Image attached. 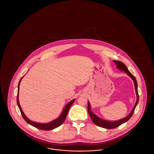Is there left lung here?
<instances>
[{
	"label": "left lung",
	"instance_id": "left-lung-1",
	"mask_svg": "<svg viewBox=\"0 0 154 154\" xmlns=\"http://www.w3.org/2000/svg\"><path fill=\"white\" fill-rule=\"evenodd\" d=\"M113 62L116 64L117 67L120 69V70H123L124 72H125L126 73H128V75L129 76H130L131 78L133 79L134 81V84L135 85V92L137 94V102L135 103V106H134V107L133 108L131 112L129 114V115L126 117L116 121H106V120H104L103 119H100L99 117L97 116L94 113L91 112V108H90V106L88 102V110L89 114L90 115V116L91 117L92 121L93 122L94 124H95L96 125L100 127H102L103 128H106V129H113V128H116L117 127L121 125V124H122L123 123L125 122L126 121H128L131 118V117L132 116V115H133V113L134 112L135 107L138 103L139 100V95L138 93V85H137V80L135 79V77L131 73V72L129 71L128 69L127 68L126 65H125L123 63H122L121 61H119L114 60Z\"/></svg>",
	"mask_w": 154,
	"mask_h": 154
}]
</instances>
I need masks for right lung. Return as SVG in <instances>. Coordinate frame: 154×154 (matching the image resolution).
Segmentation results:
<instances>
[{
  "label": "right lung",
  "mask_w": 154,
  "mask_h": 154,
  "mask_svg": "<svg viewBox=\"0 0 154 154\" xmlns=\"http://www.w3.org/2000/svg\"><path fill=\"white\" fill-rule=\"evenodd\" d=\"M23 77H22L21 79L20 80L19 85H18V92H17V103L19 109H20L21 113V115H22V116L23 117V119L25 120V121H26L29 124L32 125L34 127H35V128H37L38 129H41V130H44V131H51L52 129H54L56 128L58 126L61 125L65 121L66 115H67L68 111L69 110V108L71 107V106L73 104V103L75 102V99H73L72 101H70V102L68 103L66 105V106L64 108V110H63V111L62 112V113H61L60 116L57 119L54 120V121H51L50 122H48V123H46V124H41V123H38V122H35L31 121L30 120H29L28 119L27 117L25 115V114L23 113V111L21 109V108L20 107V103H19V85H20V81H21V79H23Z\"/></svg>",
  "instance_id": "add662e5"
}]
</instances>
